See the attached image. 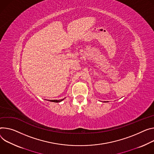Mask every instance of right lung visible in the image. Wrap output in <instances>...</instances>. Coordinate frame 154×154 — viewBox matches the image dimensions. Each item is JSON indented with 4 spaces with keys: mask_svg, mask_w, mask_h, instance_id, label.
I'll return each mask as SVG.
<instances>
[{
    "mask_svg": "<svg viewBox=\"0 0 154 154\" xmlns=\"http://www.w3.org/2000/svg\"><path fill=\"white\" fill-rule=\"evenodd\" d=\"M64 99H62V100H49L51 102H54V103H60L61 102V101H63Z\"/></svg>",
    "mask_w": 154,
    "mask_h": 154,
    "instance_id": "right-lung-1",
    "label": "right lung"
}]
</instances>
